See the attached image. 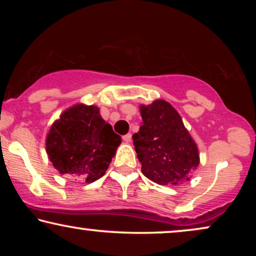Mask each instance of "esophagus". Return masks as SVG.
<instances>
[{"label": "esophagus", "mask_w": 256, "mask_h": 256, "mask_svg": "<svg viewBox=\"0 0 256 256\" xmlns=\"http://www.w3.org/2000/svg\"><path fill=\"white\" fill-rule=\"evenodd\" d=\"M122 140H124V141L126 143H129V142L132 141V134L124 135V136H122Z\"/></svg>", "instance_id": "obj_1"}]
</instances>
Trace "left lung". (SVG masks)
Instances as JSON below:
<instances>
[{
    "label": "left lung",
    "mask_w": 256,
    "mask_h": 256,
    "mask_svg": "<svg viewBox=\"0 0 256 256\" xmlns=\"http://www.w3.org/2000/svg\"><path fill=\"white\" fill-rule=\"evenodd\" d=\"M142 122L132 135L142 174L160 185L190 180L199 164L198 149L176 110L164 100L141 106Z\"/></svg>",
    "instance_id": "1"
}]
</instances>
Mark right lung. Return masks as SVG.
I'll return each mask as SVG.
<instances>
[{
	"label": "right lung",
	"instance_id": "add662e5",
	"mask_svg": "<svg viewBox=\"0 0 256 256\" xmlns=\"http://www.w3.org/2000/svg\"><path fill=\"white\" fill-rule=\"evenodd\" d=\"M120 143L99 108L76 104L52 124L46 152L62 174L90 183L104 176Z\"/></svg>",
	"mask_w": 256,
	"mask_h": 256
}]
</instances>
